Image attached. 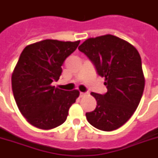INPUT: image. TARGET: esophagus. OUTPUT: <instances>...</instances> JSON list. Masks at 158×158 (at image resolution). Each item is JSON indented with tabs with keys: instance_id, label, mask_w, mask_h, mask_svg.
Segmentation results:
<instances>
[{
	"instance_id": "esophagus-1",
	"label": "esophagus",
	"mask_w": 158,
	"mask_h": 158,
	"mask_svg": "<svg viewBox=\"0 0 158 158\" xmlns=\"http://www.w3.org/2000/svg\"><path fill=\"white\" fill-rule=\"evenodd\" d=\"M84 95H85V94H84V93H82V92H80V94H79V96H80V98L84 97Z\"/></svg>"
}]
</instances>
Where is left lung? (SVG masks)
I'll return each mask as SVG.
<instances>
[{"mask_svg": "<svg viewBox=\"0 0 158 158\" xmlns=\"http://www.w3.org/2000/svg\"><path fill=\"white\" fill-rule=\"evenodd\" d=\"M79 50L105 78L107 88L104 95L91 93L97 106L86 113L87 120L100 130H116L130 120L143 93L145 79L139 53L127 41L111 34L89 38Z\"/></svg>", "mask_w": 158, "mask_h": 158, "instance_id": "8db88e82", "label": "left lung"}]
</instances>
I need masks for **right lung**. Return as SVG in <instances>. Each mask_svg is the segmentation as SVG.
<instances>
[{
    "mask_svg": "<svg viewBox=\"0 0 158 158\" xmlns=\"http://www.w3.org/2000/svg\"><path fill=\"white\" fill-rule=\"evenodd\" d=\"M79 43L46 39L28 45L21 53L11 84L19 110L30 125L48 130L66 120L79 92L64 91L52 84L59 79L64 60Z\"/></svg>",
    "mask_w": 158,
    "mask_h": 158,
    "instance_id": "obj_1",
    "label": "right lung"
}]
</instances>
